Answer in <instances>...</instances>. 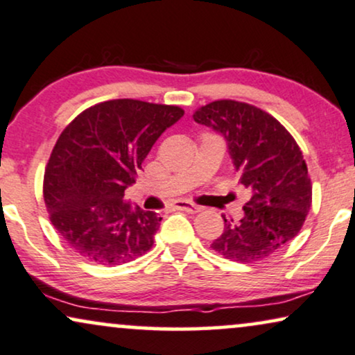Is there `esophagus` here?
<instances>
[{
    "label": "esophagus",
    "mask_w": 355,
    "mask_h": 355,
    "mask_svg": "<svg viewBox=\"0 0 355 355\" xmlns=\"http://www.w3.org/2000/svg\"><path fill=\"white\" fill-rule=\"evenodd\" d=\"M173 208L187 211V213H200V211H201V206L195 205V203H190V201H175Z\"/></svg>",
    "instance_id": "1"
}]
</instances>
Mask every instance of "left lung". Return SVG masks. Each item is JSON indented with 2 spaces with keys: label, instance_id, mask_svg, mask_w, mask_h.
<instances>
[{
  "label": "left lung",
  "instance_id": "left-lung-1",
  "mask_svg": "<svg viewBox=\"0 0 355 355\" xmlns=\"http://www.w3.org/2000/svg\"><path fill=\"white\" fill-rule=\"evenodd\" d=\"M193 119L223 134L239 183L252 193L241 221L224 218L211 249L241 263L270 257L298 234L311 208L313 185L300 146L272 114L249 103H208Z\"/></svg>",
  "mask_w": 355,
  "mask_h": 355
}]
</instances>
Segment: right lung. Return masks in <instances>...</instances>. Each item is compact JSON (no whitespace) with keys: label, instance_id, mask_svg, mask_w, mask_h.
<instances>
[{"label":"right lung","instance_id":"obj_1","mask_svg":"<svg viewBox=\"0 0 355 355\" xmlns=\"http://www.w3.org/2000/svg\"><path fill=\"white\" fill-rule=\"evenodd\" d=\"M183 113L173 105L110 100L82 111L58 136L44 173V201L53 227L83 259L116 267L152 249L162 218L132 208L124 190Z\"/></svg>","mask_w":355,"mask_h":355}]
</instances>
